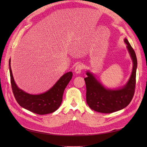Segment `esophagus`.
I'll return each mask as SVG.
<instances>
[{
	"mask_svg": "<svg viewBox=\"0 0 147 147\" xmlns=\"http://www.w3.org/2000/svg\"><path fill=\"white\" fill-rule=\"evenodd\" d=\"M83 68V67L82 64H79L78 65H77L75 68V70H74L75 73L76 74H80L81 73V71H82Z\"/></svg>",
	"mask_w": 147,
	"mask_h": 147,
	"instance_id": "esophagus-1",
	"label": "esophagus"
}]
</instances>
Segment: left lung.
<instances>
[{"label":"left lung","instance_id":"left-lung-1","mask_svg":"<svg viewBox=\"0 0 147 147\" xmlns=\"http://www.w3.org/2000/svg\"><path fill=\"white\" fill-rule=\"evenodd\" d=\"M124 42L133 62L132 74L124 86L117 89H109L99 82L94 74L86 71L84 78L86 87V102L92 110L102 113H111L125 109L133 98L136 85L137 59L135 52L127 38Z\"/></svg>","mask_w":147,"mask_h":147}]
</instances>
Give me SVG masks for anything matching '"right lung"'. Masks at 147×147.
<instances>
[{
	"instance_id": "add662e5",
	"label": "right lung",
	"mask_w": 147,
	"mask_h": 147,
	"mask_svg": "<svg viewBox=\"0 0 147 147\" xmlns=\"http://www.w3.org/2000/svg\"><path fill=\"white\" fill-rule=\"evenodd\" d=\"M9 67L13 94L21 107L39 115L52 113L58 110L63 101L64 91L72 78L71 71L62 76L48 91L41 94L32 95L20 89L15 83L11 70V59L9 61Z\"/></svg>"
}]
</instances>
